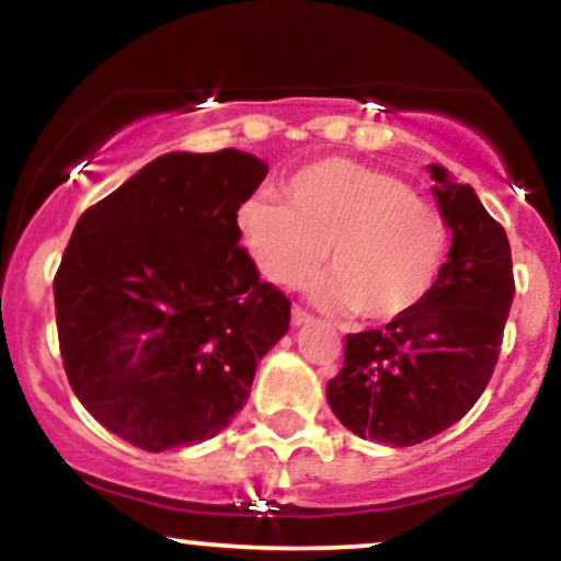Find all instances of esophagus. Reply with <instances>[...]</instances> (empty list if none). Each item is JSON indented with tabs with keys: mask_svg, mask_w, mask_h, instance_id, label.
<instances>
[{
	"mask_svg": "<svg viewBox=\"0 0 561 561\" xmlns=\"http://www.w3.org/2000/svg\"><path fill=\"white\" fill-rule=\"evenodd\" d=\"M313 317L311 313L306 311V308H300V306H293V324L295 327H300V324H308V321H311Z\"/></svg>",
	"mask_w": 561,
	"mask_h": 561,
	"instance_id": "esophagus-1",
	"label": "esophagus"
}]
</instances>
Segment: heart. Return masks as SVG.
Listing matches in <instances>:
<instances>
[{"instance_id": "1", "label": "heart", "mask_w": 561, "mask_h": 561, "mask_svg": "<svg viewBox=\"0 0 561 561\" xmlns=\"http://www.w3.org/2000/svg\"><path fill=\"white\" fill-rule=\"evenodd\" d=\"M282 199L253 197L237 216L250 259L274 285L300 287L327 259L332 274L317 298L388 324L411 317L440 279L448 221L403 179L356 160L324 158L289 173Z\"/></svg>"}]
</instances>
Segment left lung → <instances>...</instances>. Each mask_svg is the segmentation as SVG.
<instances>
[{"label": "left lung", "instance_id": "obj_1", "mask_svg": "<svg viewBox=\"0 0 561 561\" xmlns=\"http://www.w3.org/2000/svg\"><path fill=\"white\" fill-rule=\"evenodd\" d=\"M450 227L448 261L430 298L411 317L345 337V362L327 382V401L358 437L416 446L478 403L499 362L514 300L506 231L469 184L430 165Z\"/></svg>", "mask_w": 561, "mask_h": 561}]
</instances>
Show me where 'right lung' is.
Wrapping results in <instances>:
<instances>
[{
  "label": "right lung",
  "mask_w": 561,
  "mask_h": 561,
  "mask_svg": "<svg viewBox=\"0 0 561 561\" xmlns=\"http://www.w3.org/2000/svg\"><path fill=\"white\" fill-rule=\"evenodd\" d=\"M268 165L169 152L83 210L55 274L62 366L83 409L131 446L210 440L289 327V298L240 244Z\"/></svg>",
  "instance_id": "right-lung-1"
}]
</instances>
